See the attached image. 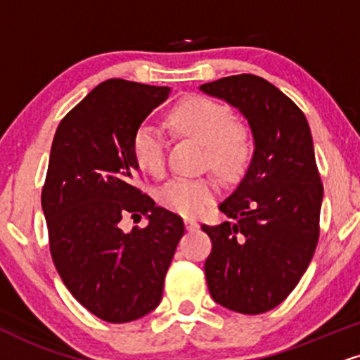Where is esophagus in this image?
<instances>
[{
  "mask_svg": "<svg viewBox=\"0 0 360 360\" xmlns=\"http://www.w3.org/2000/svg\"><path fill=\"white\" fill-rule=\"evenodd\" d=\"M185 227H187L188 232H195V230H198V221L193 220V219H185Z\"/></svg>",
  "mask_w": 360,
  "mask_h": 360,
  "instance_id": "obj_1",
  "label": "esophagus"
}]
</instances>
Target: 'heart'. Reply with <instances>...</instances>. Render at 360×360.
I'll use <instances>...</instances> for the list:
<instances>
[{
	"label": "heart",
	"mask_w": 360,
	"mask_h": 360,
	"mask_svg": "<svg viewBox=\"0 0 360 360\" xmlns=\"http://www.w3.org/2000/svg\"><path fill=\"white\" fill-rule=\"evenodd\" d=\"M170 125L181 135L205 143L207 163L225 179L240 175L252 157L248 128L235 122L227 105L202 95H188L172 108ZM167 141L157 127L140 125L133 133L131 152L141 170L160 176L165 170ZM219 193V181L205 179H175L160 190V203L184 217L203 214Z\"/></svg>",
	"instance_id": "b5f03b06"
}]
</instances>
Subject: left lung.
<instances>
[{"mask_svg":"<svg viewBox=\"0 0 360 360\" xmlns=\"http://www.w3.org/2000/svg\"><path fill=\"white\" fill-rule=\"evenodd\" d=\"M200 90L247 118L254 157L220 210L235 221L202 225L212 240L205 277L212 299L257 316L277 307L307 270L319 242L323 187L302 110L255 75H233Z\"/></svg>","mask_w":360,"mask_h":360,"instance_id":"left-lung-1","label":"left lung"}]
</instances>
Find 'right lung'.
I'll return each mask as SVG.
<instances>
[{
	"label": "right lung",
	"instance_id": "add662e5",
	"mask_svg": "<svg viewBox=\"0 0 360 360\" xmlns=\"http://www.w3.org/2000/svg\"><path fill=\"white\" fill-rule=\"evenodd\" d=\"M168 86L106 79L66 113L53 139L41 207L53 264L72 295L112 323L146 316L162 300L184 220L133 185L136 128ZM149 225L121 230L122 216Z\"/></svg>",
	"mask_w": 360,
	"mask_h": 360
}]
</instances>
